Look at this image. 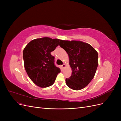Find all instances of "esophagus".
<instances>
[{
  "mask_svg": "<svg viewBox=\"0 0 121 121\" xmlns=\"http://www.w3.org/2000/svg\"><path fill=\"white\" fill-rule=\"evenodd\" d=\"M61 67L62 68H65V64H63V65H61Z\"/></svg>",
  "mask_w": 121,
  "mask_h": 121,
  "instance_id": "obj_1",
  "label": "esophagus"
}]
</instances>
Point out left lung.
<instances>
[{
	"instance_id": "1",
	"label": "left lung",
	"mask_w": 121,
	"mask_h": 121,
	"mask_svg": "<svg viewBox=\"0 0 121 121\" xmlns=\"http://www.w3.org/2000/svg\"><path fill=\"white\" fill-rule=\"evenodd\" d=\"M60 46L69 57L72 73L65 79V83L71 89L81 90L91 82L98 65L97 51L89 44L80 41L60 40Z\"/></svg>"
}]
</instances>
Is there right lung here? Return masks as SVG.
Segmentation results:
<instances>
[{
	"instance_id": "add662e5",
	"label": "right lung",
	"mask_w": 121,
	"mask_h": 121,
	"mask_svg": "<svg viewBox=\"0 0 121 121\" xmlns=\"http://www.w3.org/2000/svg\"><path fill=\"white\" fill-rule=\"evenodd\" d=\"M60 39L49 37L32 40L23 50L24 67L34 84L41 88L52 86L60 69L54 65L51 54L58 45Z\"/></svg>"
}]
</instances>
